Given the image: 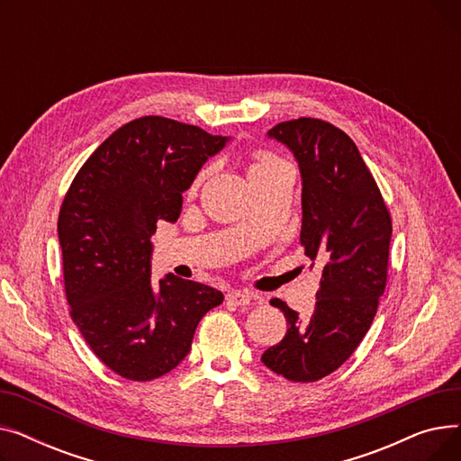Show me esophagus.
Listing matches in <instances>:
<instances>
[{"mask_svg":"<svg viewBox=\"0 0 461 461\" xmlns=\"http://www.w3.org/2000/svg\"><path fill=\"white\" fill-rule=\"evenodd\" d=\"M261 301V297L250 294V292H245V289H235V292L228 294V303L235 304V306H247V304H254Z\"/></svg>","mask_w":461,"mask_h":461,"instance_id":"34e87169","label":"esophagus"}]
</instances>
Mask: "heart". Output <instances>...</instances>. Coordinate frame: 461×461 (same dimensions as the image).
<instances>
[{
	"label": "heart",
	"instance_id": "heart-1",
	"mask_svg": "<svg viewBox=\"0 0 461 461\" xmlns=\"http://www.w3.org/2000/svg\"><path fill=\"white\" fill-rule=\"evenodd\" d=\"M284 162H285V160H282V158H278V157H275V155H271V153H259V155L256 157V162H254L252 167H250V174L261 172V169L275 167V166L284 164Z\"/></svg>",
	"mask_w": 461,
	"mask_h": 461
}]
</instances>
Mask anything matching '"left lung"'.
I'll list each match as a JSON object with an SVG mask.
<instances>
[{
  "label": "left lung",
  "mask_w": 461,
  "mask_h": 461,
  "mask_svg": "<svg viewBox=\"0 0 461 461\" xmlns=\"http://www.w3.org/2000/svg\"><path fill=\"white\" fill-rule=\"evenodd\" d=\"M294 153L303 179L301 245L321 265L312 316L273 299L287 321L282 340L261 355L275 374L297 383L340 368L368 332L386 285L393 222L353 140L321 119L284 121L267 132Z\"/></svg>",
  "instance_id": "1"
}]
</instances>
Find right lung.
Masks as SVG:
<instances>
[{"instance_id":"add662e5","label":"right lung","mask_w":461,"mask_h":461,"mask_svg":"<svg viewBox=\"0 0 461 461\" xmlns=\"http://www.w3.org/2000/svg\"><path fill=\"white\" fill-rule=\"evenodd\" d=\"M230 138L145 115L108 136L63 200L58 233L70 318L104 365L151 381L188 355L218 289L166 275L151 280L157 222H177L183 192Z\"/></svg>"}]
</instances>
